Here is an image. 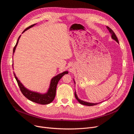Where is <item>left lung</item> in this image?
Here are the masks:
<instances>
[{"instance_id": "1", "label": "left lung", "mask_w": 134, "mask_h": 134, "mask_svg": "<svg viewBox=\"0 0 134 134\" xmlns=\"http://www.w3.org/2000/svg\"><path fill=\"white\" fill-rule=\"evenodd\" d=\"M107 29L109 30L110 33L111 34V37L112 39H114V40H115L117 43H118V38L116 36V35H115V32H114V31L112 30L111 28H110L109 26H107ZM75 82V81H74ZM74 95H75V97L76 99H77V100H78L79 102V103H80L81 104H82V105H87V106H93V105H97L99 103H88V102H84L83 100H80V99H79L78 96H77L76 95V92H74Z\"/></svg>"}]
</instances>
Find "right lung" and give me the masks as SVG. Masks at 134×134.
<instances>
[{
  "label": "right lung",
  "mask_w": 134,
  "mask_h": 134,
  "mask_svg": "<svg viewBox=\"0 0 134 134\" xmlns=\"http://www.w3.org/2000/svg\"><path fill=\"white\" fill-rule=\"evenodd\" d=\"M35 25V24L31 25L30 26L26 27V29L23 31V32H24L25 31L27 30V29H30V28L32 27ZM20 37V36H19L15 46L13 48V54L15 52V49H16V46H17V44L18 43V41L19 40ZM68 72L67 71L63 72L62 73L58 74L56 76H54V78H53L51 80L50 86H49V88L48 91V92L44 94H41L40 93L32 92V91H29V90L26 89L23 85V84L21 83L20 82V81L17 79L15 73H14V75H15V79H16V81L18 83V85L19 87L20 91L22 92V94L27 98V99H28L29 100H30L33 102L36 103H38L40 104L46 105V104H48L49 103H51V102H52L53 101V100L54 99V98L55 97V95H56V86H57L59 81L60 80V79L63 75H64L65 74H68Z\"/></svg>",
  "instance_id": "right-lung-1"
}]
</instances>
